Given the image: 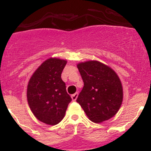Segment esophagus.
I'll list each match as a JSON object with an SVG mask.
<instances>
[{"instance_id":"34e87169","label":"esophagus","mask_w":151,"mask_h":151,"mask_svg":"<svg viewBox=\"0 0 151 151\" xmlns=\"http://www.w3.org/2000/svg\"><path fill=\"white\" fill-rule=\"evenodd\" d=\"M78 93H75V94H73V95H71V98H72V100L73 101H76L77 99H78Z\"/></svg>"}]
</instances>
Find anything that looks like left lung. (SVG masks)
I'll use <instances>...</instances> for the list:
<instances>
[{
    "instance_id": "obj_1",
    "label": "left lung",
    "mask_w": 151,
    "mask_h": 151,
    "mask_svg": "<svg viewBox=\"0 0 151 151\" xmlns=\"http://www.w3.org/2000/svg\"><path fill=\"white\" fill-rule=\"evenodd\" d=\"M84 87L77 99L89 119L101 122L117 113L122 105V88L114 70L98 61L78 65Z\"/></svg>"
}]
</instances>
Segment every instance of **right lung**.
I'll return each instance as SVG.
<instances>
[{"label":"right lung","instance_id":"add662e5","mask_svg":"<svg viewBox=\"0 0 151 151\" xmlns=\"http://www.w3.org/2000/svg\"><path fill=\"white\" fill-rule=\"evenodd\" d=\"M66 64L63 60L48 59L33 73L28 84L29 107L34 116L46 124H58L72 101L61 78Z\"/></svg>","mask_w":151,"mask_h":151}]
</instances>
